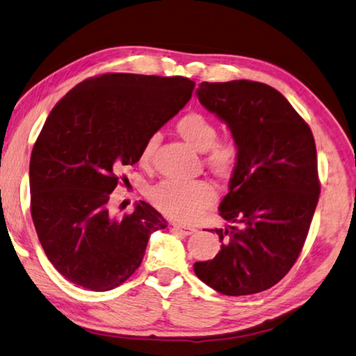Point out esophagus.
I'll return each instance as SVG.
<instances>
[{"instance_id":"obj_1","label":"esophagus","mask_w":356,"mask_h":356,"mask_svg":"<svg viewBox=\"0 0 356 356\" xmlns=\"http://www.w3.org/2000/svg\"><path fill=\"white\" fill-rule=\"evenodd\" d=\"M172 227L177 229V232H179L181 234H192V233H195V227H192V225H186V223H179V222H173L172 223Z\"/></svg>"}]
</instances>
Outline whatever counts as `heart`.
<instances>
[{"mask_svg":"<svg viewBox=\"0 0 356 356\" xmlns=\"http://www.w3.org/2000/svg\"><path fill=\"white\" fill-rule=\"evenodd\" d=\"M177 133L197 152H204V164L216 177L232 178L241 162V147L232 136L217 137L214 122L200 112H189L177 122ZM158 139L148 137L142 148L140 161L148 164L153 158ZM149 198L156 208L178 220H191L202 211L216 203V191L204 179L195 181H178L164 179L153 186Z\"/></svg>","mask_w":356,"mask_h":356,"instance_id":"obj_1","label":"heart"}]
</instances>
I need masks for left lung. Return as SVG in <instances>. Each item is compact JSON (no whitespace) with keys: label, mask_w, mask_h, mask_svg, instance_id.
<instances>
[{"label":"left lung","mask_w":356,"mask_h":356,"mask_svg":"<svg viewBox=\"0 0 356 356\" xmlns=\"http://www.w3.org/2000/svg\"><path fill=\"white\" fill-rule=\"evenodd\" d=\"M197 97L232 129L241 162L219 207L234 225L216 228L220 252L195 263V275L220 294H257L291 270L308 236L321 192L314 137L267 84L202 83Z\"/></svg>","instance_id":"obj_1"}]
</instances>
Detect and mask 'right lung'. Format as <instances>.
Listing matches in <instances>:
<instances>
[{"label": "right lung", "instance_id": "add662e5", "mask_svg": "<svg viewBox=\"0 0 356 356\" xmlns=\"http://www.w3.org/2000/svg\"><path fill=\"white\" fill-rule=\"evenodd\" d=\"M183 76L104 73L73 87L49 112L29 162L31 216L43 252L68 282L111 291L140 266L167 222L148 203L122 219L109 198L123 165L189 102Z\"/></svg>", "mask_w": 356, "mask_h": 356}]
</instances>
